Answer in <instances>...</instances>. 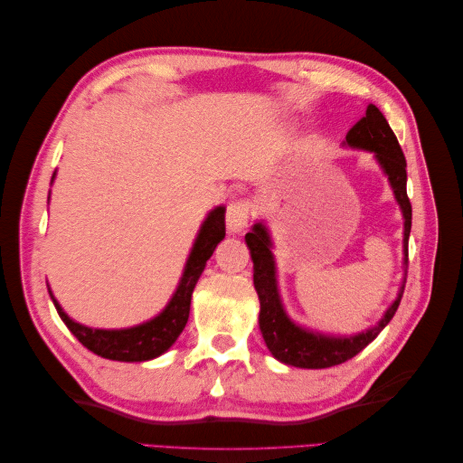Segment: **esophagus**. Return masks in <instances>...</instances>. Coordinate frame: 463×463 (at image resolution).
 I'll list each match as a JSON object with an SVG mask.
<instances>
[{
    "instance_id": "esophagus-1",
    "label": "esophagus",
    "mask_w": 463,
    "mask_h": 463,
    "mask_svg": "<svg viewBox=\"0 0 463 463\" xmlns=\"http://www.w3.org/2000/svg\"><path fill=\"white\" fill-rule=\"evenodd\" d=\"M249 214H250V208L247 201H233L230 203L228 210H226V226L232 233H237L247 228L249 223Z\"/></svg>"
}]
</instances>
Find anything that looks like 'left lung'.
<instances>
[{
  "label": "left lung",
  "mask_w": 463,
  "mask_h": 463,
  "mask_svg": "<svg viewBox=\"0 0 463 463\" xmlns=\"http://www.w3.org/2000/svg\"><path fill=\"white\" fill-rule=\"evenodd\" d=\"M345 143L354 148L374 152L376 162L381 164L383 172L388 175V181L392 189H394L396 201L405 220L403 253L405 264H408V241L411 232V203L408 197V189H405V184H408L405 165L408 164H405V156L394 131L390 129L383 111L374 104H369L365 118H361L347 131ZM245 241L250 250V259H253V282L260 301L259 326L262 338L266 345H269L270 354L278 361L286 363V365L301 369H326L340 365V363L355 357L361 349H365L398 311L405 282L398 291L396 301L388 307V311L378 320V325L365 332L349 335V338H334V335H325L301 328L286 315L282 301H279L276 286V266L270 250L272 243L264 223H255L253 230L245 235Z\"/></svg>",
  "instance_id": "8db88e82"
}]
</instances>
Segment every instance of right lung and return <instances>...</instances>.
Instances as JSON below:
<instances>
[{
	"label": "right lung",
	"mask_w": 463,
	"mask_h": 463,
	"mask_svg": "<svg viewBox=\"0 0 463 463\" xmlns=\"http://www.w3.org/2000/svg\"><path fill=\"white\" fill-rule=\"evenodd\" d=\"M223 235H226V208L216 206L204 220L197 240H194L191 255L185 264V272L181 276V282L174 293L172 301L167 303V307L158 317H154L152 320L143 322V325L138 326L123 330L89 328L85 325H79L73 318H69L60 307V303L53 299L52 291L48 289L50 298L55 305V309H58V315L65 322V326L71 330L75 338L87 349H90L92 354L111 361L129 363L154 359L167 352L177 340V335L184 332L189 320L193 289L199 282L206 260L213 257L214 249L223 240Z\"/></svg>",
	"instance_id": "right-lung-1"
}]
</instances>
